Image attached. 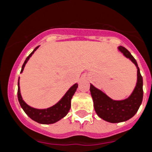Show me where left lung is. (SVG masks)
Wrapping results in <instances>:
<instances>
[{
  "instance_id": "obj_1",
  "label": "left lung",
  "mask_w": 152,
  "mask_h": 152,
  "mask_svg": "<svg viewBox=\"0 0 152 152\" xmlns=\"http://www.w3.org/2000/svg\"><path fill=\"white\" fill-rule=\"evenodd\" d=\"M118 50L126 58L132 61L137 69L136 86L130 96L125 99L113 100L103 91L98 89L91 84L90 85L95 111L100 118L113 124L124 122L132 118L137 112L143 99V78L137 63L126 48L120 46Z\"/></svg>"
}]
</instances>
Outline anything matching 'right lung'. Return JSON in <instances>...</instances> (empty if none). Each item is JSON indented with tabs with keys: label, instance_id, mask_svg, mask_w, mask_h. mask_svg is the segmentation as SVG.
<instances>
[{
	"label": "right lung",
	"instance_id": "add662e5",
	"mask_svg": "<svg viewBox=\"0 0 152 152\" xmlns=\"http://www.w3.org/2000/svg\"><path fill=\"white\" fill-rule=\"evenodd\" d=\"M39 48V46L36 47L24 62L23 65L21 70V73H22L26 63L28 62L29 58L32 56L34 52ZM78 86L77 83L72 85L68 91L65 93V95L62 97L60 101L53 105L51 107L46 108V109H36V108L31 107L28 106V104L26 103V102L22 99V97L21 96L20 92V87H19V77H18V99L21 107L24 110V112L26 113L28 116L32 120L36 121L41 124H52L57 122L61 119L64 118L67 113H68L70 108H71V99L73 97L74 94L77 90V88Z\"/></svg>",
	"mask_w": 152,
	"mask_h": 152
}]
</instances>
